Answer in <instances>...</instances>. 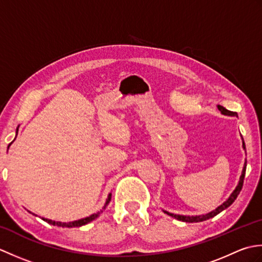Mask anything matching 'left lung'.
<instances>
[{"mask_svg": "<svg viewBox=\"0 0 262 262\" xmlns=\"http://www.w3.org/2000/svg\"><path fill=\"white\" fill-rule=\"evenodd\" d=\"M217 108H219V110L221 111L222 115H225V116H236V113H233V111H230L225 109L224 107H222V105H217ZM242 138V147L244 151H246V144H244V141H243V137L241 136ZM246 169H247V160L244 161V165H243V169H242V173L240 176V179H238V182L237 185L235 187L234 190H233V192L230 194L229 198H227L225 202L220 205L219 207H216L214 210L209 211V213L207 214H203V215H194V216H188V215H179V214H173V213H169V211H166L163 209V211L165 214H168L169 216L173 217V219L178 220V221H181V222H186V223H198V222H203V221H206V220H209L211 219V217L216 216L217 214H220L221 211H223L224 209H226L227 207H230V206L234 203V200L236 199L237 194L240 193L241 189H242V186H243V180H244V177H246Z\"/></svg>", "mask_w": 262, "mask_h": 262, "instance_id": "8db88e82", "label": "left lung"}]
</instances>
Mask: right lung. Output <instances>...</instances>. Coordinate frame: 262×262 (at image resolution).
Returning a JSON list of instances; mask_svg holds the SVG:
<instances>
[{
  "instance_id": "1",
  "label": "right lung",
  "mask_w": 262,
  "mask_h": 262,
  "mask_svg": "<svg viewBox=\"0 0 262 262\" xmlns=\"http://www.w3.org/2000/svg\"><path fill=\"white\" fill-rule=\"evenodd\" d=\"M16 133H18V129H16ZM14 140H15V138H14ZM13 142H14V141H13ZM13 142H11V143L9 144L8 148L11 146V144H12ZM110 200H111V192L108 194V198H107V200H105L104 206H103L101 210L98 211V213H94V214H92V215H90V216H88V217H84V219H81V220H77V221H73V222H69V223H64V222L62 223V222H56V221H52V220H48V219H43V217H41V220L47 222V223H49V224L55 225V226H62V227H80V226H82V225H85V224H88V223H90V222H92L93 220H96L97 217H98L100 214H101L105 208H107V206H108V204L110 203ZM28 211H29V210H28ZM29 213H31V211H29ZM31 214H32V213H31ZM32 215L37 216L36 214H32Z\"/></svg>"
}]
</instances>
